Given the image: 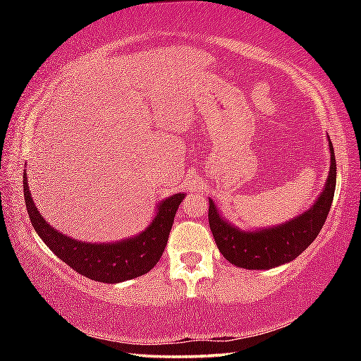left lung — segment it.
<instances>
[{"label": "left lung", "mask_w": 361, "mask_h": 361, "mask_svg": "<svg viewBox=\"0 0 361 361\" xmlns=\"http://www.w3.org/2000/svg\"><path fill=\"white\" fill-rule=\"evenodd\" d=\"M331 166L322 194L314 205L290 221L266 229L242 231L232 226L209 199V223L216 247L231 264L242 269H272L298 258L319 235L326 221L336 189V159L328 138Z\"/></svg>", "instance_id": "obj_1"}]
</instances>
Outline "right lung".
I'll use <instances>...</instances> for the list:
<instances>
[{
	"label": "right lung",
	"mask_w": 361,
	"mask_h": 361,
	"mask_svg": "<svg viewBox=\"0 0 361 361\" xmlns=\"http://www.w3.org/2000/svg\"><path fill=\"white\" fill-rule=\"evenodd\" d=\"M23 197L32 226L52 253L84 277L103 283H119L143 276L157 264L185 194H173L164 199L157 205L154 219L138 235L111 243L75 240L54 229L36 209L28 189L27 173H23Z\"/></svg>",
	"instance_id": "add662e5"
}]
</instances>
